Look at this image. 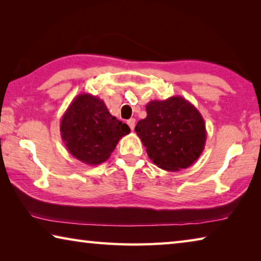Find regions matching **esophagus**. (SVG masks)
Masks as SVG:
<instances>
[{
    "mask_svg": "<svg viewBox=\"0 0 261 261\" xmlns=\"http://www.w3.org/2000/svg\"><path fill=\"white\" fill-rule=\"evenodd\" d=\"M127 125L130 126L131 130H134L135 129V125H136V120H135V118H130V120L127 121Z\"/></svg>",
    "mask_w": 261,
    "mask_h": 261,
    "instance_id": "34e87169",
    "label": "esophagus"
}]
</instances>
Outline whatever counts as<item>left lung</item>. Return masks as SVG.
<instances>
[{"label":"left lung","mask_w":261,"mask_h":261,"mask_svg":"<svg viewBox=\"0 0 261 261\" xmlns=\"http://www.w3.org/2000/svg\"><path fill=\"white\" fill-rule=\"evenodd\" d=\"M146 113L135 131L154 165L167 171L192 166L204 151L207 137L199 110L177 95L149 101Z\"/></svg>","instance_id":"obj_1"}]
</instances>
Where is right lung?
<instances>
[{"mask_svg": "<svg viewBox=\"0 0 261 261\" xmlns=\"http://www.w3.org/2000/svg\"><path fill=\"white\" fill-rule=\"evenodd\" d=\"M62 140L73 158L88 166L107 161L130 127L108 112L103 100L90 93L77 95L61 120Z\"/></svg>", "mask_w": 261, "mask_h": 261, "instance_id": "1", "label": "right lung"}]
</instances>
